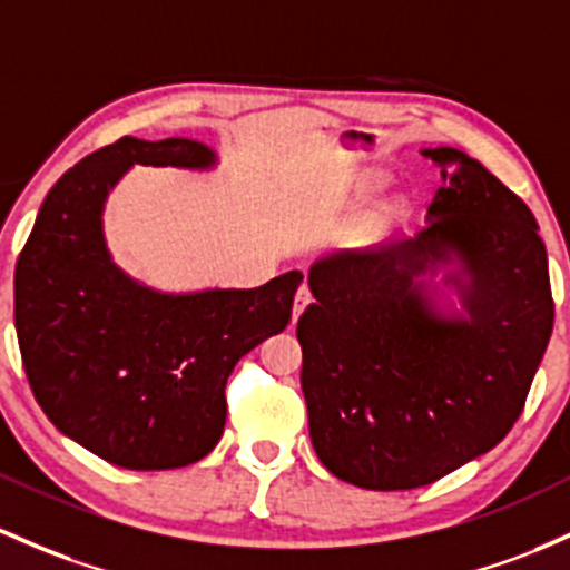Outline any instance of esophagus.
<instances>
[{
    "mask_svg": "<svg viewBox=\"0 0 570 570\" xmlns=\"http://www.w3.org/2000/svg\"><path fill=\"white\" fill-rule=\"evenodd\" d=\"M311 299H314V295H311V289H308V284H303L297 289V295H295V305H292V318H299V314H303L305 308H308L311 305Z\"/></svg>",
    "mask_w": 570,
    "mask_h": 570,
    "instance_id": "esophagus-1",
    "label": "esophagus"
}]
</instances>
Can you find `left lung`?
Returning <instances> with one entry per match:
<instances>
[{
	"instance_id": "left-lung-1",
	"label": "left lung",
	"mask_w": 570,
	"mask_h": 570,
	"mask_svg": "<svg viewBox=\"0 0 570 570\" xmlns=\"http://www.w3.org/2000/svg\"><path fill=\"white\" fill-rule=\"evenodd\" d=\"M441 186L414 237L311 267L297 322L311 443L337 479L416 490L498 446L522 414L554 324L547 248L528 205L458 148H430ZM458 253L472 318L443 320L413 286Z\"/></svg>"
}]
</instances>
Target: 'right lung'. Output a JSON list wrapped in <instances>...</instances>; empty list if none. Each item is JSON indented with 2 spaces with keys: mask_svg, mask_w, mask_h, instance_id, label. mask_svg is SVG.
<instances>
[{
  "mask_svg": "<svg viewBox=\"0 0 570 570\" xmlns=\"http://www.w3.org/2000/svg\"><path fill=\"white\" fill-rule=\"evenodd\" d=\"M203 142L121 137L70 167L16 262V333L37 403L56 428L129 471L203 460L227 422L229 373L289 324L303 273L256 289L161 295L110 262L102 203L132 165L208 167Z\"/></svg>",
  "mask_w": 570,
  "mask_h": 570,
  "instance_id": "obj_1",
  "label": "right lung"
}]
</instances>
